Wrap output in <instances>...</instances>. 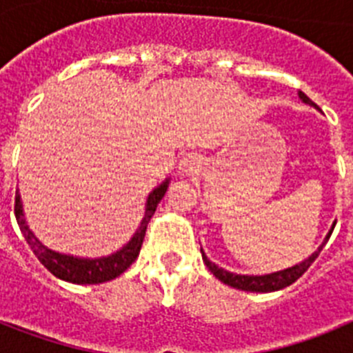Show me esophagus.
<instances>
[{"instance_id":"esophagus-1","label":"esophagus","mask_w":353,"mask_h":353,"mask_svg":"<svg viewBox=\"0 0 353 353\" xmlns=\"http://www.w3.org/2000/svg\"><path fill=\"white\" fill-rule=\"evenodd\" d=\"M201 166H203V159H201V155L198 154H185L182 159H180V171H182L183 174H194L198 173L199 170H201Z\"/></svg>"}]
</instances>
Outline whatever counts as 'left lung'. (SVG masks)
<instances>
[{
	"label": "left lung",
	"instance_id": "obj_1",
	"mask_svg": "<svg viewBox=\"0 0 353 353\" xmlns=\"http://www.w3.org/2000/svg\"><path fill=\"white\" fill-rule=\"evenodd\" d=\"M299 99H301L304 104H310V105H313V108H316V104H314L310 97L305 95V93L299 92ZM334 226H336V221L332 223L329 233L325 235V239H323L322 244L318 245L316 251H314L313 254H310V256L305 258V260H302L301 263H295L293 267L277 270V272L263 274V276H249V274L230 272V270L223 269V267H219V265H215L214 261L208 260L203 249H201V256H203V261H205V265L208 267V270H210V272L214 274L217 279H219V281H223L224 285L233 286V288H236V290H244V292H256V293L277 292V290L286 288V286H290L292 283L297 281L299 277H301L305 270L310 269L311 263L316 260L318 254H320V251L323 249V245L327 244V240L330 239V235H332V232H334Z\"/></svg>",
	"mask_w": 353,
	"mask_h": 353
}]
</instances>
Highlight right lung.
Segmentation results:
<instances>
[{
  "label": "right lung",
  "instance_id": "add662e5",
  "mask_svg": "<svg viewBox=\"0 0 353 353\" xmlns=\"http://www.w3.org/2000/svg\"><path fill=\"white\" fill-rule=\"evenodd\" d=\"M170 180L171 179L168 176L164 182L159 183L154 191L148 194L145 205V215H143L138 230L134 232L132 239H130L123 248L111 252L108 256H74V254H65V252L52 251L48 245H43L42 242L37 239L35 233L31 232L26 219H24V208L23 201H21V194H19V189L15 191V219H17L19 228H21V232H23L24 239H26L31 251L35 252V256L39 258L40 263H42L49 272L54 274L58 279L74 283V285H99V283L111 281V279L118 277L120 274H123L129 269L130 265L136 261V258H138L139 254V249H141L143 239H145L148 221L152 219V215H154L159 201H161V199L164 198V194H166Z\"/></svg>",
  "mask_w": 353,
  "mask_h": 353
}]
</instances>
